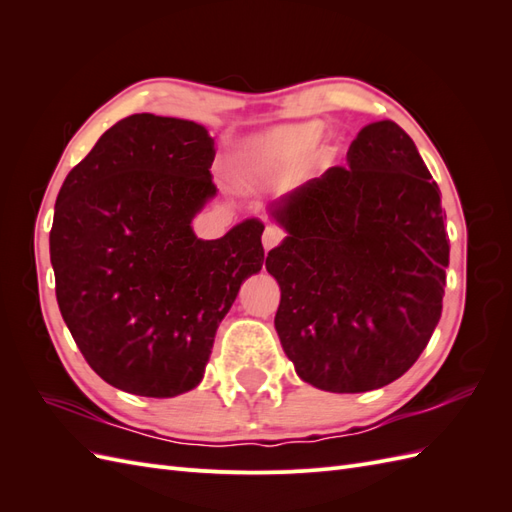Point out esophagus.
<instances>
[{"mask_svg":"<svg viewBox=\"0 0 512 512\" xmlns=\"http://www.w3.org/2000/svg\"><path fill=\"white\" fill-rule=\"evenodd\" d=\"M284 237H286V232L282 228L267 226L265 232H262V245H265V250L269 252V250H273V247L280 245L284 241Z\"/></svg>","mask_w":512,"mask_h":512,"instance_id":"1","label":"esophagus"}]
</instances>
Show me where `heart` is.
Wrapping results in <instances>:
<instances>
[{
	"mask_svg": "<svg viewBox=\"0 0 512 512\" xmlns=\"http://www.w3.org/2000/svg\"><path fill=\"white\" fill-rule=\"evenodd\" d=\"M324 134L322 123L307 121L294 126H280L269 132H262L247 141L239 156V166L252 173H265L286 166L294 160L307 156Z\"/></svg>",
	"mask_w": 512,
	"mask_h": 512,
	"instance_id": "obj_1",
	"label": "heart"
}]
</instances>
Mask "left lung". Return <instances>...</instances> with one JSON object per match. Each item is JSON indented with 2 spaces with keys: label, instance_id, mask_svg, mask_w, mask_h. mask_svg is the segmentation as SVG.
<instances>
[{
  "label": "left lung",
  "instance_id": "obj_1",
  "mask_svg": "<svg viewBox=\"0 0 512 512\" xmlns=\"http://www.w3.org/2000/svg\"><path fill=\"white\" fill-rule=\"evenodd\" d=\"M331 166L280 198L286 241L275 331L301 380L331 393L391 384L442 316L448 241L438 183L395 121L365 126Z\"/></svg>",
  "mask_w": 512,
  "mask_h": 512
}]
</instances>
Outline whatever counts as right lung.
I'll list each match as a JSON object with an SVG mask.
<instances>
[{
	"label": "right lung",
	"mask_w": 512,
	"mask_h": 512,
	"mask_svg": "<svg viewBox=\"0 0 512 512\" xmlns=\"http://www.w3.org/2000/svg\"><path fill=\"white\" fill-rule=\"evenodd\" d=\"M213 138L194 121L130 115L76 164L55 203L59 312L89 367L115 389L175 397L203 380L218 324L265 260L245 220L200 241L215 194Z\"/></svg>",
	"instance_id": "obj_1"
}]
</instances>
